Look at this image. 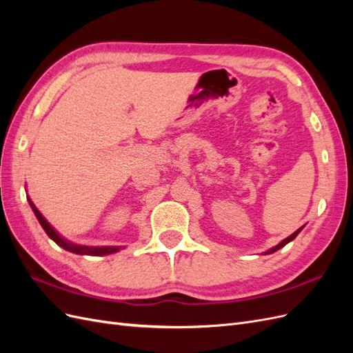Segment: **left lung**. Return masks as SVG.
<instances>
[{"label":"left lung","instance_id":"obj_1","mask_svg":"<svg viewBox=\"0 0 353 353\" xmlns=\"http://www.w3.org/2000/svg\"><path fill=\"white\" fill-rule=\"evenodd\" d=\"M302 230H303V227H301V228H299L297 231H294V232L292 234V236H288V237H287V239H284L281 243H279V244H276V245H274V248H272V249H270L268 252H265V254H271V253H274V252H276V250H280L281 248H284V245H285L287 243H290L292 240H294V239L297 237V234L301 232Z\"/></svg>","mask_w":353,"mask_h":353}]
</instances>
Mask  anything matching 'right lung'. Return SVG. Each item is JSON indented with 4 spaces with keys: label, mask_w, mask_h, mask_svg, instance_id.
<instances>
[{
    "label": "right lung",
    "mask_w": 353,
    "mask_h": 353,
    "mask_svg": "<svg viewBox=\"0 0 353 353\" xmlns=\"http://www.w3.org/2000/svg\"><path fill=\"white\" fill-rule=\"evenodd\" d=\"M28 201H29V205H30L32 210H34L37 219L39 221L41 227L44 228V231L47 232V236H48L52 241H54L56 244H59L60 248L65 249V250L72 252V253H77V254L104 256V254H112V253H116V252H119V250L122 249L121 245H101V248H91V245H81V244H74V243L68 241L66 239H63V237L60 236V234L50 225V223L47 222V219H46L44 216H42V213L37 209V206L34 205V203H32V200L29 199V196H28Z\"/></svg>",
    "instance_id": "obj_1"
}]
</instances>
